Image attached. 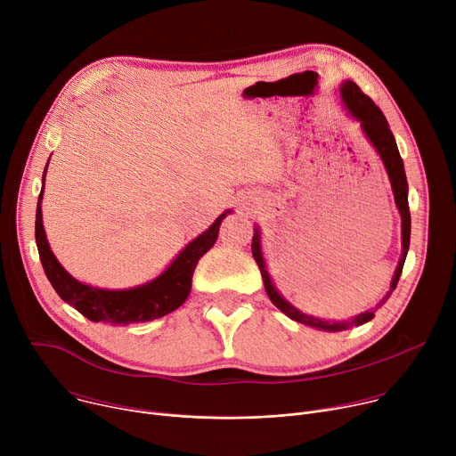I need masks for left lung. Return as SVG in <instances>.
<instances>
[{
  "label": "left lung",
  "instance_id": "1",
  "mask_svg": "<svg viewBox=\"0 0 456 456\" xmlns=\"http://www.w3.org/2000/svg\"><path fill=\"white\" fill-rule=\"evenodd\" d=\"M339 97L341 102L345 106V110L348 111V117H352L355 122H359V127L362 135L366 137V141L371 144V148L377 151L379 159L382 160V166L386 169L389 185H392L394 191V200H395V208L401 215V243H403V252L399 257L397 269L394 273L392 283H389V290L386 292V296L375 305V308H370L366 312H361L357 315H354L348 321H329V319H321L310 314L301 312L297 306H294L292 303H289L281 292L278 290V287L274 285L271 273H269V265H267V257L264 254V240H262V229H259L257 224H254V236H252V256L256 259V264L259 267V273H262L264 283H265V290L267 296L271 297V301L285 314L289 315L292 321H297L305 327H312L322 332H343L348 330L352 327H357V324H364L370 319H373L375 310L379 306H382L387 297L392 296V292L395 290L406 256H408V248H410V234H411V216H410V208H408V180H406V171H404V162L401 159L395 137L389 129V124L384 117V113L379 110V106H375V102L364 95L361 92V88L354 83V81H343L339 86Z\"/></svg>",
  "mask_w": 456,
  "mask_h": 456
}]
</instances>
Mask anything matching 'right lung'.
<instances>
[{"label": "right lung", "mask_w": 456, "mask_h": 456, "mask_svg": "<svg viewBox=\"0 0 456 456\" xmlns=\"http://www.w3.org/2000/svg\"><path fill=\"white\" fill-rule=\"evenodd\" d=\"M48 162L43 171V187L36 209V243L43 271L59 297L90 321L124 324V327L132 322H146L164 317L182 306L191 292L192 273L197 269L199 259L215 245L220 225L224 218L232 213V209H225L202 234L192 238L157 278L129 289L92 287L76 280L57 262V257L46 240L41 202Z\"/></svg>", "instance_id": "right-lung-1"}]
</instances>
